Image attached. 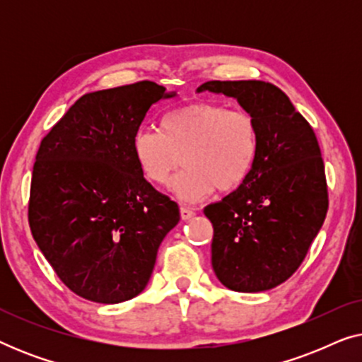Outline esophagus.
I'll use <instances>...</instances> for the list:
<instances>
[{
  "mask_svg": "<svg viewBox=\"0 0 362 362\" xmlns=\"http://www.w3.org/2000/svg\"><path fill=\"white\" fill-rule=\"evenodd\" d=\"M194 214H196V212L192 211L191 207H186V206L181 207V219H182V221L191 219V217H194Z\"/></svg>",
  "mask_w": 362,
  "mask_h": 362,
  "instance_id": "obj_1",
  "label": "esophagus"
}]
</instances>
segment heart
<instances>
[{
	"instance_id": "1",
	"label": "heart",
	"mask_w": 362,
	"mask_h": 362,
	"mask_svg": "<svg viewBox=\"0 0 362 362\" xmlns=\"http://www.w3.org/2000/svg\"><path fill=\"white\" fill-rule=\"evenodd\" d=\"M161 130L140 127L132 136V156L153 185L165 186L185 153L186 170L171 182L177 199L197 202L219 191H234L249 177L259 155V128L249 112L217 102H194L168 113Z\"/></svg>"
}]
</instances>
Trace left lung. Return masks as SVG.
<instances>
[{"label":"left lung","instance_id":"left-lung-1","mask_svg":"<svg viewBox=\"0 0 362 362\" xmlns=\"http://www.w3.org/2000/svg\"><path fill=\"white\" fill-rule=\"evenodd\" d=\"M196 92L235 98L259 128V155L249 177L204 207L214 227L212 269L229 290L275 288L301 265L328 211L318 140L285 92L270 82L211 81Z\"/></svg>","mask_w":362,"mask_h":362}]
</instances>
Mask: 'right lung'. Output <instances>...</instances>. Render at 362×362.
Wrapping results in <instances>:
<instances>
[{
  "label": "right lung",
  "mask_w": 362,
  "mask_h": 362,
  "mask_svg": "<svg viewBox=\"0 0 362 362\" xmlns=\"http://www.w3.org/2000/svg\"><path fill=\"white\" fill-rule=\"evenodd\" d=\"M176 97L143 81L82 95L44 136L33 168L29 227L67 288L122 303L150 281L156 254L180 222L132 156L153 103Z\"/></svg>",
  "instance_id": "1"
}]
</instances>
